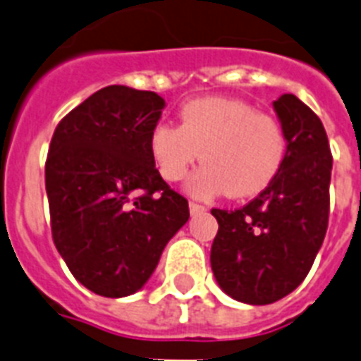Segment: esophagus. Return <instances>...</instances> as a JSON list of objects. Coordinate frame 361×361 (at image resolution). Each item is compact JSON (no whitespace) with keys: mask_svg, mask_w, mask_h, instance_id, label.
I'll list each match as a JSON object with an SVG mask.
<instances>
[{"mask_svg":"<svg viewBox=\"0 0 361 361\" xmlns=\"http://www.w3.org/2000/svg\"><path fill=\"white\" fill-rule=\"evenodd\" d=\"M189 209L190 215H196V213H204V211H206V206H202L198 202H189Z\"/></svg>","mask_w":361,"mask_h":361,"instance_id":"obj_1","label":"esophagus"}]
</instances>
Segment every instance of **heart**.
<instances>
[{
	"label": "heart",
	"instance_id": "heart-1",
	"mask_svg": "<svg viewBox=\"0 0 361 361\" xmlns=\"http://www.w3.org/2000/svg\"><path fill=\"white\" fill-rule=\"evenodd\" d=\"M148 148L159 174L172 183L183 180L198 157L204 161L190 176V195L248 198L282 172L289 139L274 114L243 99L207 96L181 105L180 126L155 124Z\"/></svg>",
	"mask_w": 361,
	"mask_h": 361
}]
</instances>
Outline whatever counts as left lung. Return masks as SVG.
Instances as JSON below:
<instances>
[{"mask_svg":"<svg viewBox=\"0 0 361 361\" xmlns=\"http://www.w3.org/2000/svg\"><path fill=\"white\" fill-rule=\"evenodd\" d=\"M274 111L289 139L286 165L241 209H211L219 222L211 269L222 291L245 304H272L295 291L323 245L330 215L332 152L317 114L282 94Z\"/></svg>","mask_w":361,"mask_h":361,"instance_id":"8db88e82","label":"left lung"}]
</instances>
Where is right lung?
<instances>
[{
	"mask_svg": "<svg viewBox=\"0 0 361 361\" xmlns=\"http://www.w3.org/2000/svg\"><path fill=\"white\" fill-rule=\"evenodd\" d=\"M163 107L155 92L111 85L70 111L49 142L51 237L75 280L102 297L139 291L189 221V202L148 148Z\"/></svg>",
	"mask_w": 361,
	"mask_h": 361,
	"instance_id": "obj_1",
	"label": "right lung"
}]
</instances>
